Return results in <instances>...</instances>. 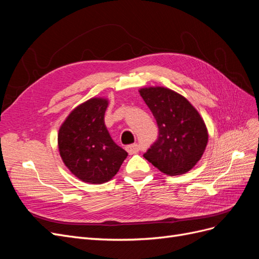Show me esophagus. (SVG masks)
I'll use <instances>...</instances> for the list:
<instances>
[{"mask_svg": "<svg viewBox=\"0 0 259 259\" xmlns=\"http://www.w3.org/2000/svg\"><path fill=\"white\" fill-rule=\"evenodd\" d=\"M126 151L130 154V155H133V154H137L139 153L140 151V145L138 143H135V144H130L128 146H126Z\"/></svg>", "mask_w": 259, "mask_h": 259, "instance_id": "obj_1", "label": "esophagus"}]
</instances>
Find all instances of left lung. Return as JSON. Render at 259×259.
Here are the masks:
<instances>
[{
    "instance_id": "left-lung-1",
    "label": "left lung",
    "mask_w": 259,
    "mask_h": 259,
    "mask_svg": "<svg viewBox=\"0 0 259 259\" xmlns=\"http://www.w3.org/2000/svg\"><path fill=\"white\" fill-rule=\"evenodd\" d=\"M152 111L159 135L143 155L168 175L188 172L200 160L207 144V130L201 116L188 100L164 87L140 89Z\"/></svg>"
}]
</instances>
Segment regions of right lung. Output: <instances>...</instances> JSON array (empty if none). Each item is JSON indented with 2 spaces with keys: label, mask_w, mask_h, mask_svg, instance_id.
<instances>
[{
  "label": "right lung",
  "mask_w": 259,
  "mask_h": 259,
  "mask_svg": "<svg viewBox=\"0 0 259 259\" xmlns=\"http://www.w3.org/2000/svg\"><path fill=\"white\" fill-rule=\"evenodd\" d=\"M108 101L93 98L75 107L58 133L60 156L80 181L102 184L118 172L128 153L115 143L104 123Z\"/></svg>",
  "instance_id": "right-lung-1"
}]
</instances>
